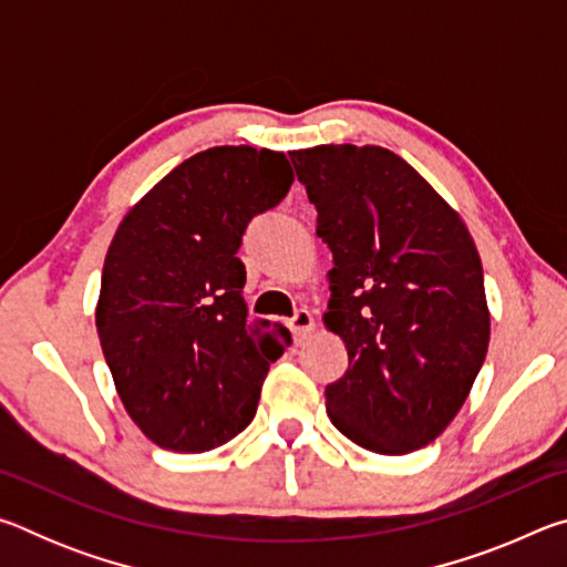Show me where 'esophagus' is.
Returning a JSON list of instances; mask_svg holds the SVG:
<instances>
[{
    "label": "esophagus",
    "instance_id": "1",
    "mask_svg": "<svg viewBox=\"0 0 567 567\" xmlns=\"http://www.w3.org/2000/svg\"><path fill=\"white\" fill-rule=\"evenodd\" d=\"M315 328V320H312V315L307 312V310H297L292 318H290V330H292V334H295V340H302L307 332H310Z\"/></svg>",
    "mask_w": 567,
    "mask_h": 567
}]
</instances>
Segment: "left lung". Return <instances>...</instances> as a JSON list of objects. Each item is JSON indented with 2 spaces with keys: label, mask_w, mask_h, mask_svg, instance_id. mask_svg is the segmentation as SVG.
Wrapping results in <instances>:
<instances>
[{
  "label": "left lung",
  "mask_w": 567,
  "mask_h": 567,
  "mask_svg": "<svg viewBox=\"0 0 567 567\" xmlns=\"http://www.w3.org/2000/svg\"><path fill=\"white\" fill-rule=\"evenodd\" d=\"M330 247L324 324L348 370L324 388L354 445L405 455L463 408L491 342L483 265L457 213L385 147L290 152Z\"/></svg>",
  "instance_id": "1"
}]
</instances>
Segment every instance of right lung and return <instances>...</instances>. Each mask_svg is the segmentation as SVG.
I'll return each mask as SVG.
<instances>
[{"instance_id": "add662e5", "label": "right lung", "mask_w": 567, "mask_h": 567, "mask_svg": "<svg viewBox=\"0 0 567 567\" xmlns=\"http://www.w3.org/2000/svg\"><path fill=\"white\" fill-rule=\"evenodd\" d=\"M290 185L282 152L209 147L159 179L114 233L97 332L124 410L155 445L205 453L252 422L287 330L249 320L237 249Z\"/></svg>"}]
</instances>
